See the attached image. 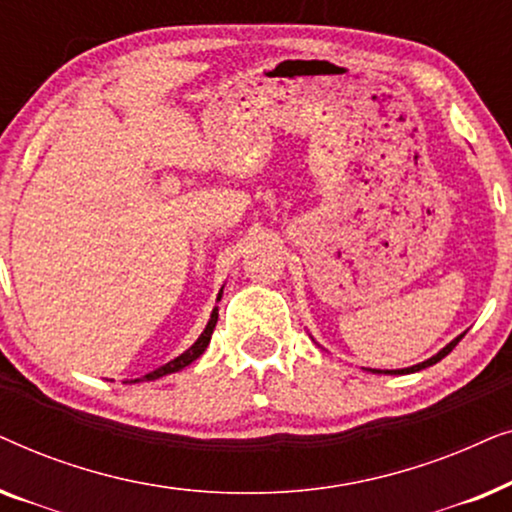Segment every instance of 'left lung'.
Segmentation results:
<instances>
[{
    "mask_svg": "<svg viewBox=\"0 0 512 512\" xmlns=\"http://www.w3.org/2000/svg\"><path fill=\"white\" fill-rule=\"evenodd\" d=\"M466 333H461V335H457V338H454L450 345H445L443 349H440V352L436 354V356H431V359H426V361H422V363H417V366H410V368H398V370H377V368H366V370H370V373H377V375H408V373H417V370H424V368H429V366H433V363H438L440 359H445L447 354L452 352L454 347H457V342L464 338Z\"/></svg>",
    "mask_w": 512,
    "mask_h": 512,
    "instance_id": "1",
    "label": "left lung"
}]
</instances>
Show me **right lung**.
<instances>
[{
	"label": "right lung",
	"instance_id": "right-lung-1",
	"mask_svg": "<svg viewBox=\"0 0 512 512\" xmlns=\"http://www.w3.org/2000/svg\"><path fill=\"white\" fill-rule=\"evenodd\" d=\"M221 293H223V289L219 291V298L216 300H221ZM216 321H219V307H214L212 310V317H209V321H207V326H205V331L200 333V338L193 342L191 347L186 349L184 354H179L177 359H172L170 363H165V366H160V368H156V370H151V373H146V375H142V377H137V380H125V384H135V382H149V380H158V377H163V375H170V373H177V370H181V368H186V366H191V363L198 359V356L205 352L207 349V345H209V340H212V333H214V326H216Z\"/></svg>",
	"mask_w": 512,
	"mask_h": 512
}]
</instances>
